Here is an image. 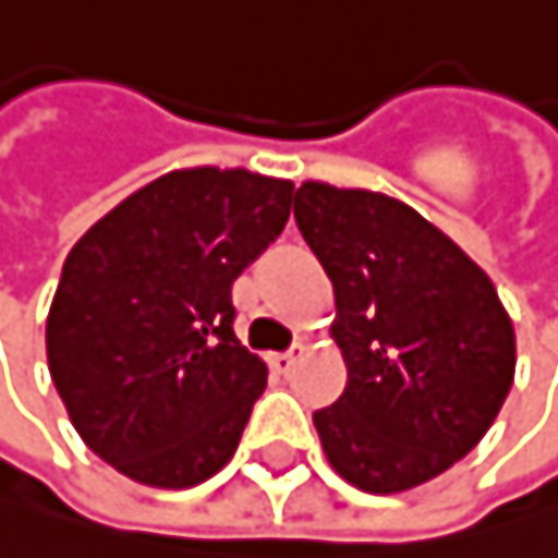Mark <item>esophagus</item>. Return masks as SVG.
Segmentation results:
<instances>
[{
    "instance_id": "esophagus-1",
    "label": "esophagus",
    "mask_w": 558,
    "mask_h": 558,
    "mask_svg": "<svg viewBox=\"0 0 558 558\" xmlns=\"http://www.w3.org/2000/svg\"><path fill=\"white\" fill-rule=\"evenodd\" d=\"M301 357H304V348H301V344H294L291 351H281V354H270V357H267V364H270V368H274L277 375H288V372L294 368V364H298Z\"/></svg>"
}]
</instances>
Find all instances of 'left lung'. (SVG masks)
Returning <instances> with one entry per match:
<instances>
[{"label":"left lung","instance_id":"1","mask_svg":"<svg viewBox=\"0 0 558 558\" xmlns=\"http://www.w3.org/2000/svg\"><path fill=\"white\" fill-rule=\"evenodd\" d=\"M294 217L335 284L348 364L341 398L314 412L331 469L375 496L441 475L512 388L515 331L496 284L395 197L307 180Z\"/></svg>","mask_w":558,"mask_h":558}]
</instances>
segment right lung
<instances>
[{"label": "right lung", "mask_w": 558, "mask_h": 558, "mask_svg": "<svg viewBox=\"0 0 558 558\" xmlns=\"http://www.w3.org/2000/svg\"><path fill=\"white\" fill-rule=\"evenodd\" d=\"M291 180L194 167L140 186L62 264L46 317L52 385L80 438L154 488L217 475L267 388L230 288L291 217Z\"/></svg>", "instance_id": "add662e5"}]
</instances>
